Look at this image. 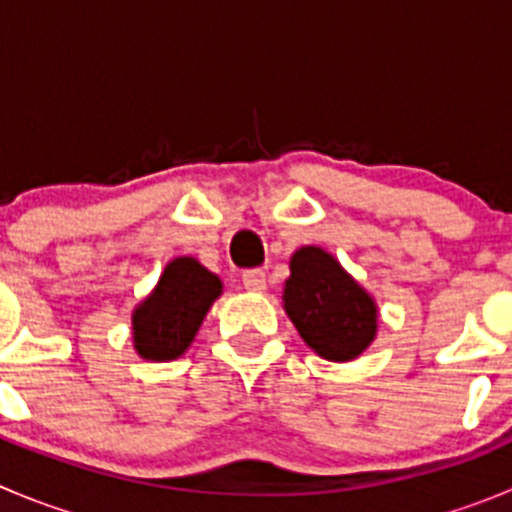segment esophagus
I'll return each mask as SVG.
<instances>
[{
	"mask_svg": "<svg viewBox=\"0 0 512 512\" xmlns=\"http://www.w3.org/2000/svg\"><path fill=\"white\" fill-rule=\"evenodd\" d=\"M241 281H243V286H246L248 291H253V294H261V291L266 289V274H264V271H259V269L246 271Z\"/></svg>",
	"mask_w": 512,
	"mask_h": 512,
	"instance_id": "1",
	"label": "esophagus"
}]
</instances>
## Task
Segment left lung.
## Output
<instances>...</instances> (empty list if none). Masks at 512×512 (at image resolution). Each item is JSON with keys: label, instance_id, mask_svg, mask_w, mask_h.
<instances>
[{"label": "left lung", "instance_id": "obj_1", "mask_svg": "<svg viewBox=\"0 0 512 512\" xmlns=\"http://www.w3.org/2000/svg\"><path fill=\"white\" fill-rule=\"evenodd\" d=\"M284 281V311L299 337L321 359L352 362L377 337L374 296L321 246L291 253Z\"/></svg>", "mask_w": 512, "mask_h": 512}]
</instances>
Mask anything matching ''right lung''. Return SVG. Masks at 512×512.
<instances>
[{
	"instance_id": "1",
	"label": "right lung",
	"mask_w": 512,
	"mask_h": 512,
	"mask_svg": "<svg viewBox=\"0 0 512 512\" xmlns=\"http://www.w3.org/2000/svg\"><path fill=\"white\" fill-rule=\"evenodd\" d=\"M223 281L193 256L165 264L155 289L133 309V347L145 362H173L186 354Z\"/></svg>"
}]
</instances>
